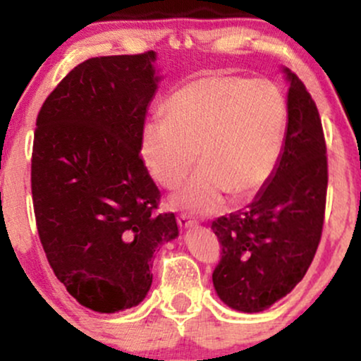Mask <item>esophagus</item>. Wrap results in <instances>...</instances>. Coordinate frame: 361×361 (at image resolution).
Returning a JSON list of instances; mask_svg holds the SVG:
<instances>
[{
    "instance_id": "esophagus-1",
    "label": "esophagus",
    "mask_w": 361,
    "mask_h": 361,
    "mask_svg": "<svg viewBox=\"0 0 361 361\" xmlns=\"http://www.w3.org/2000/svg\"><path fill=\"white\" fill-rule=\"evenodd\" d=\"M178 226H180V229H193V227H197V222H195L190 215L181 214L180 217H178Z\"/></svg>"
}]
</instances>
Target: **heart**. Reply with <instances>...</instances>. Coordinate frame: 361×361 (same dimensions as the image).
<instances>
[{
  "label": "heart",
  "instance_id": "obj_1",
  "mask_svg": "<svg viewBox=\"0 0 361 361\" xmlns=\"http://www.w3.org/2000/svg\"><path fill=\"white\" fill-rule=\"evenodd\" d=\"M166 118H151L140 132L149 175L175 188L200 154V164L173 205L215 212L224 193L250 197L279 163L287 130L283 93L268 80L209 73L186 81L164 102Z\"/></svg>",
  "mask_w": 361,
  "mask_h": 361
}]
</instances>
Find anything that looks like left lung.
I'll return each mask as SVG.
<instances>
[{
	"mask_svg": "<svg viewBox=\"0 0 361 361\" xmlns=\"http://www.w3.org/2000/svg\"><path fill=\"white\" fill-rule=\"evenodd\" d=\"M283 74L288 120L279 163L247 209L212 222L222 244L214 288L239 312H263L292 292L322 234L327 159L321 117L304 82L288 68Z\"/></svg>",
	"mask_w": 361,
	"mask_h": 361,
	"instance_id": "1",
	"label": "left lung"
}]
</instances>
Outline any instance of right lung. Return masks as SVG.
<instances>
[{
    "label": "right lung",
    "mask_w": 361,
    "mask_h": 361,
    "mask_svg": "<svg viewBox=\"0 0 361 361\" xmlns=\"http://www.w3.org/2000/svg\"><path fill=\"white\" fill-rule=\"evenodd\" d=\"M154 51L91 57L62 80L37 117L32 197L49 264L81 305L135 307L152 256L178 238L154 214L159 190L140 159V132L161 76Z\"/></svg>",
    "instance_id": "add662e5"
}]
</instances>
